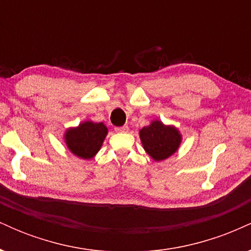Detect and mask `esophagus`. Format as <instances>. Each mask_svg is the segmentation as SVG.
<instances>
[{"instance_id": "34e87169", "label": "esophagus", "mask_w": 251, "mask_h": 251, "mask_svg": "<svg viewBox=\"0 0 251 251\" xmlns=\"http://www.w3.org/2000/svg\"><path fill=\"white\" fill-rule=\"evenodd\" d=\"M114 129H116V132H118V133H125V132L128 131V126L124 125L120 126V127H116Z\"/></svg>"}]
</instances>
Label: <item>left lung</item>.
I'll return each instance as SVG.
<instances>
[{
  "instance_id": "obj_1",
  "label": "left lung",
  "mask_w": 251,
  "mask_h": 251,
  "mask_svg": "<svg viewBox=\"0 0 251 251\" xmlns=\"http://www.w3.org/2000/svg\"><path fill=\"white\" fill-rule=\"evenodd\" d=\"M139 137L145 152L154 162H162L174 155L183 140L179 129L174 125H165L159 119H153L144 126Z\"/></svg>"
}]
</instances>
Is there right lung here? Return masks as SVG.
I'll list each match as a JSON object with an SVG mask.
<instances>
[{"mask_svg":"<svg viewBox=\"0 0 251 251\" xmlns=\"http://www.w3.org/2000/svg\"><path fill=\"white\" fill-rule=\"evenodd\" d=\"M108 128L103 123L85 120L75 127H68L63 134L66 146L80 159H92L101 149Z\"/></svg>","mask_w":251,"mask_h":251,"instance_id":"add662e5","label":"right lung"}]
</instances>
